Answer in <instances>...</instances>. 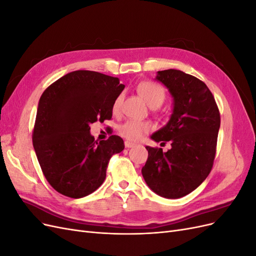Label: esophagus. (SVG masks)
Returning <instances> with one entry per match:
<instances>
[{
  "instance_id": "1",
  "label": "esophagus",
  "mask_w": 256,
  "mask_h": 256,
  "mask_svg": "<svg viewBox=\"0 0 256 256\" xmlns=\"http://www.w3.org/2000/svg\"><path fill=\"white\" fill-rule=\"evenodd\" d=\"M134 145H136L134 143L130 142V141H126V142H125V147H126V148H131V147H134Z\"/></svg>"
}]
</instances>
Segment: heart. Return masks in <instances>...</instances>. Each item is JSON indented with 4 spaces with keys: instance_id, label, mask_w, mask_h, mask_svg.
<instances>
[{
    "instance_id": "obj_1",
    "label": "heart",
    "mask_w": 256,
    "mask_h": 256,
    "mask_svg": "<svg viewBox=\"0 0 256 256\" xmlns=\"http://www.w3.org/2000/svg\"><path fill=\"white\" fill-rule=\"evenodd\" d=\"M138 92L142 97L144 102L150 108H158L164 102L166 97V90L161 86L160 84L154 83L152 81H145L138 85ZM122 96L118 95L115 98L112 110L114 113L120 111L122 106ZM152 129V125L147 122H140L128 120L120 126L118 132L122 136L126 138L130 141H138L147 132H150Z\"/></svg>"
}]
</instances>
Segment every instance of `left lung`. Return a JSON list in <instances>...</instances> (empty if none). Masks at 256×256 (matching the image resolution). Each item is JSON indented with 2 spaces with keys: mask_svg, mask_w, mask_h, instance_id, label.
<instances>
[{
  "mask_svg": "<svg viewBox=\"0 0 256 256\" xmlns=\"http://www.w3.org/2000/svg\"><path fill=\"white\" fill-rule=\"evenodd\" d=\"M174 100L166 125L152 138L171 150L146 146L148 158L142 168L147 186L158 196L180 198L189 194L210 173L220 128V113L207 85L176 69L157 72Z\"/></svg>",
  "mask_w": 256,
  "mask_h": 256,
  "instance_id": "8db88e82",
  "label": "left lung"
}]
</instances>
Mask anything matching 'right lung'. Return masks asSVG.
Returning a JSON list of instances; mask_svg holds the SVG:
<instances>
[{
    "mask_svg": "<svg viewBox=\"0 0 256 256\" xmlns=\"http://www.w3.org/2000/svg\"><path fill=\"white\" fill-rule=\"evenodd\" d=\"M125 85L97 72L76 70L46 88L40 99L33 146L46 180L60 194L86 196L102 184L108 164L125 145L118 136L95 141L90 125L111 120Z\"/></svg>",
    "mask_w": 256,
    "mask_h": 256,
    "instance_id": "1",
    "label": "right lung"
}]
</instances>
